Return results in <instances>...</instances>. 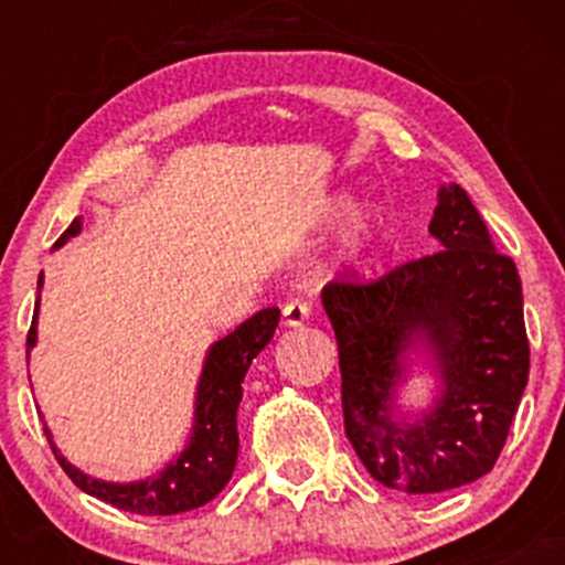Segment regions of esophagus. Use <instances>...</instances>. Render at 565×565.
Instances as JSON below:
<instances>
[{
	"label": "esophagus",
	"mask_w": 565,
	"mask_h": 565,
	"mask_svg": "<svg viewBox=\"0 0 565 565\" xmlns=\"http://www.w3.org/2000/svg\"><path fill=\"white\" fill-rule=\"evenodd\" d=\"M310 313H313V305L302 300V297H295V300L284 305V323H289V327H302V323L310 319Z\"/></svg>",
	"instance_id": "obj_1"
}]
</instances>
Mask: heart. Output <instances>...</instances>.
I'll return each mask as SVG.
<instances>
[{"label": "heart", "instance_id": "1", "mask_svg": "<svg viewBox=\"0 0 565 565\" xmlns=\"http://www.w3.org/2000/svg\"><path fill=\"white\" fill-rule=\"evenodd\" d=\"M342 210H348V204L342 201ZM374 238V225L372 223H359L355 225V233H353V249L355 252H364L369 244H372Z\"/></svg>", "mask_w": 565, "mask_h": 565}]
</instances>
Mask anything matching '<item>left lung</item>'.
Instances as JSON below:
<instances>
[{
	"instance_id": "1",
	"label": "left lung",
	"mask_w": 565,
	"mask_h": 565,
	"mask_svg": "<svg viewBox=\"0 0 565 565\" xmlns=\"http://www.w3.org/2000/svg\"><path fill=\"white\" fill-rule=\"evenodd\" d=\"M430 233L440 249L377 278L345 274L321 295L345 436L369 476L404 494H440L494 468L529 380L521 276L457 183L440 188ZM417 335L437 353L445 393L417 426H395L399 353Z\"/></svg>"
}]
</instances>
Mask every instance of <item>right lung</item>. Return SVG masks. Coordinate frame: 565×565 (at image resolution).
<instances>
[{
    "instance_id": "right-lung-1",
    "label": "right lung",
    "mask_w": 565,
    "mask_h": 565,
    "mask_svg": "<svg viewBox=\"0 0 565 565\" xmlns=\"http://www.w3.org/2000/svg\"><path fill=\"white\" fill-rule=\"evenodd\" d=\"M82 228V220L76 217L74 223L63 231L55 246L68 242ZM42 278V276H39ZM39 310V302H36ZM36 310L31 319L29 337H25V353L34 348L36 342ZM278 308H265L260 313L244 321L236 332L215 342L206 355L204 372H201L199 393H196V425H193V436L188 449L180 454L178 462L161 470L157 478H148L140 483H103L95 478L84 476L68 465L66 459L57 454L50 438V430L44 427L53 449L55 459L66 476L87 491L89 497L103 499V502L114 504V508L135 512V515H178V512L201 508L210 499H215L223 486L231 481L233 468H236L238 454V433H236V412L238 401H242V382L252 359L274 340L278 327Z\"/></svg>"
}]
</instances>
